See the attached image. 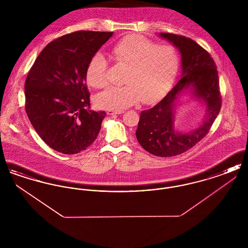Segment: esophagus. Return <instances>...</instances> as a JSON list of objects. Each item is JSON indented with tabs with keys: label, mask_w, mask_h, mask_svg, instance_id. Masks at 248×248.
<instances>
[{
	"label": "esophagus",
	"mask_w": 248,
	"mask_h": 248,
	"mask_svg": "<svg viewBox=\"0 0 248 248\" xmlns=\"http://www.w3.org/2000/svg\"><path fill=\"white\" fill-rule=\"evenodd\" d=\"M122 113H124L123 110H110L109 109L107 111L108 115H115V114H122Z\"/></svg>",
	"instance_id": "34e87169"
}]
</instances>
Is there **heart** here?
I'll return each mask as SVG.
<instances>
[{"mask_svg": "<svg viewBox=\"0 0 248 248\" xmlns=\"http://www.w3.org/2000/svg\"><path fill=\"white\" fill-rule=\"evenodd\" d=\"M111 56L127 67L121 86H109L95 96V105L104 109L121 110L137 104H153L165 95L179 69V57L171 46H159L143 36L132 34L111 47ZM108 61L101 53L91 58L86 69V81L94 88L108 83Z\"/></svg>", "mask_w": 248, "mask_h": 248, "instance_id": "obj_1", "label": "heart"}]
</instances>
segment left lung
<instances>
[{"label":"left lung","instance_id":"8db88e82","mask_svg":"<svg viewBox=\"0 0 248 248\" xmlns=\"http://www.w3.org/2000/svg\"><path fill=\"white\" fill-rule=\"evenodd\" d=\"M158 36L180 53L181 78L157 105L140 112L136 136L148 153L172 157L187 152L205 137L219 113L221 97L215 61L203 48L184 36L165 32ZM187 95L204 106L206 113L195 129L185 132L177 128L174 119L176 108Z\"/></svg>","mask_w":248,"mask_h":248}]
</instances>
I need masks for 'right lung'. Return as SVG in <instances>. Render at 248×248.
Listing matches in <instances>:
<instances>
[{
  "label": "right lung",
  "mask_w": 248,
  "mask_h": 248,
  "mask_svg": "<svg viewBox=\"0 0 248 248\" xmlns=\"http://www.w3.org/2000/svg\"><path fill=\"white\" fill-rule=\"evenodd\" d=\"M112 35L80 31L61 36L44 48L27 76V115L40 138L59 153L78 154L99 133L106 112L90 109L86 69Z\"/></svg>",
  "instance_id": "obj_1"
}]
</instances>
